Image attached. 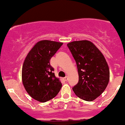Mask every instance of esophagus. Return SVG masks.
I'll return each instance as SVG.
<instances>
[{
    "mask_svg": "<svg viewBox=\"0 0 125 125\" xmlns=\"http://www.w3.org/2000/svg\"><path fill=\"white\" fill-rule=\"evenodd\" d=\"M63 80H64V81H67V80H68V77L67 76H65V77H64V78H63Z\"/></svg>",
    "mask_w": 125,
    "mask_h": 125,
    "instance_id": "1",
    "label": "esophagus"
}]
</instances>
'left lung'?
I'll use <instances>...</instances> for the list:
<instances>
[{"mask_svg":"<svg viewBox=\"0 0 125 125\" xmlns=\"http://www.w3.org/2000/svg\"><path fill=\"white\" fill-rule=\"evenodd\" d=\"M76 63L78 83L72 88L79 98L91 102L99 97L109 81V69L102 53L91 41H73L67 44Z\"/></svg>","mask_w":125,"mask_h":125,"instance_id":"1","label":"left lung"}]
</instances>
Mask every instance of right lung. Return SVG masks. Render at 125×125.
I'll return each mask as SVG.
<instances>
[{
    "instance_id": "obj_1",
    "label": "right lung",
    "mask_w": 125,
    "mask_h": 125,
    "mask_svg": "<svg viewBox=\"0 0 125 125\" xmlns=\"http://www.w3.org/2000/svg\"><path fill=\"white\" fill-rule=\"evenodd\" d=\"M63 43L49 40L37 42L26 56L22 79L27 93L38 102L44 103L56 97L62 84L55 76L50 59Z\"/></svg>"
}]
</instances>
